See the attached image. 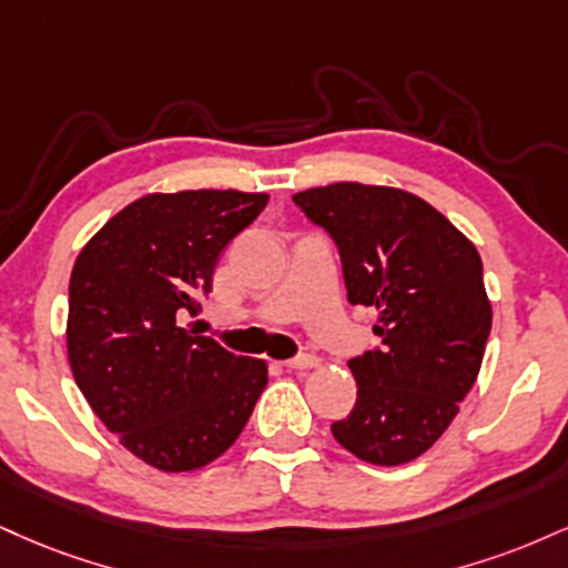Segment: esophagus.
I'll return each instance as SVG.
<instances>
[{"mask_svg": "<svg viewBox=\"0 0 568 568\" xmlns=\"http://www.w3.org/2000/svg\"><path fill=\"white\" fill-rule=\"evenodd\" d=\"M283 365L288 367V371H312V367L320 365V359L314 357V354H302V357L283 362Z\"/></svg>", "mask_w": 568, "mask_h": 568, "instance_id": "esophagus-1", "label": "esophagus"}]
</instances>
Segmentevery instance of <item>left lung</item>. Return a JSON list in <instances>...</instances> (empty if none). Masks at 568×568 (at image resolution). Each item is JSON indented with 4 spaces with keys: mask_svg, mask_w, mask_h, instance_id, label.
Returning <instances> with one entry per match:
<instances>
[{
    "mask_svg": "<svg viewBox=\"0 0 568 568\" xmlns=\"http://www.w3.org/2000/svg\"><path fill=\"white\" fill-rule=\"evenodd\" d=\"M293 201L336 241L349 302L378 312L381 349L349 359L357 402L331 432L359 460L405 466L447 432L479 378L491 327L479 251L399 187L333 182Z\"/></svg>",
    "mask_w": 568,
    "mask_h": 568,
    "instance_id": "left-lung-1",
    "label": "left lung"
}]
</instances>
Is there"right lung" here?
<instances>
[{
  "instance_id": "1",
  "label": "right lung",
  "mask_w": 568,
  "mask_h": 568,
  "mask_svg": "<svg viewBox=\"0 0 568 568\" xmlns=\"http://www.w3.org/2000/svg\"><path fill=\"white\" fill-rule=\"evenodd\" d=\"M266 201L241 190L148 193L108 219L73 264V378L108 432L163 474L227 453L266 386L264 359L182 325L209 298L219 254Z\"/></svg>"
}]
</instances>
